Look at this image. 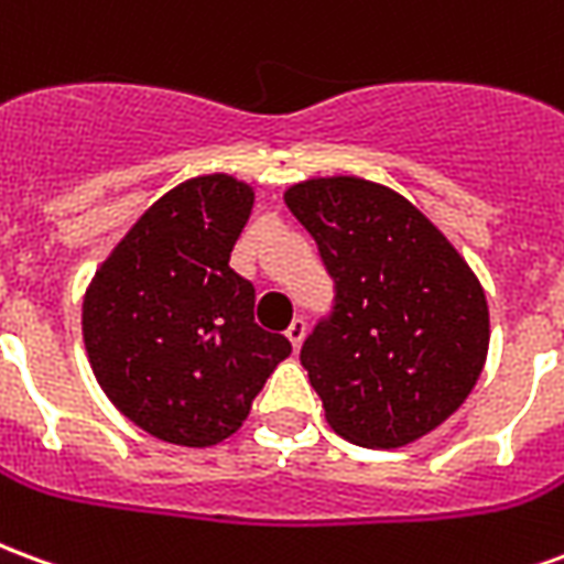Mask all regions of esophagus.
Masks as SVG:
<instances>
[{
    "mask_svg": "<svg viewBox=\"0 0 564 564\" xmlns=\"http://www.w3.org/2000/svg\"><path fill=\"white\" fill-rule=\"evenodd\" d=\"M305 332H307L305 319H293V323H290L286 338H290V344H293V350H299V347H302V341H305Z\"/></svg>",
    "mask_w": 564,
    "mask_h": 564,
    "instance_id": "esophagus-1",
    "label": "esophagus"
}]
</instances>
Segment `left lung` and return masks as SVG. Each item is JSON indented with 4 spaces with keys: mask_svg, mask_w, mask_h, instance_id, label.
Here are the masks:
<instances>
[{
    "mask_svg": "<svg viewBox=\"0 0 564 564\" xmlns=\"http://www.w3.org/2000/svg\"><path fill=\"white\" fill-rule=\"evenodd\" d=\"M335 281V311L302 347L326 423L350 444L404 447L459 411L489 354L484 283L435 223L356 174L286 186Z\"/></svg>",
    "mask_w": 564,
    "mask_h": 564,
    "instance_id": "left-lung-1",
    "label": "left lung"
}]
</instances>
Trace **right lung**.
<instances>
[{"mask_svg":"<svg viewBox=\"0 0 564 564\" xmlns=\"http://www.w3.org/2000/svg\"><path fill=\"white\" fill-rule=\"evenodd\" d=\"M253 198L226 172L181 181L87 283L80 332L93 375L120 414L165 444L202 449L235 435L293 350L253 323V286L229 269Z\"/></svg>","mask_w":564,"mask_h":564,"instance_id":"add662e5","label":"right lung"}]
</instances>
